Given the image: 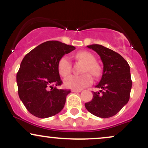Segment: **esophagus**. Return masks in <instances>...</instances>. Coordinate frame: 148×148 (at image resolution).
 Instances as JSON below:
<instances>
[{
    "instance_id": "esophagus-1",
    "label": "esophagus",
    "mask_w": 148,
    "mask_h": 148,
    "mask_svg": "<svg viewBox=\"0 0 148 148\" xmlns=\"http://www.w3.org/2000/svg\"><path fill=\"white\" fill-rule=\"evenodd\" d=\"M72 92H81V90H74L73 89L72 90Z\"/></svg>"
}]
</instances>
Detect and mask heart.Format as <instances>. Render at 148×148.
<instances>
[{"mask_svg":"<svg viewBox=\"0 0 148 148\" xmlns=\"http://www.w3.org/2000/svg\"><path fill=\"white\" fill-rule=\"evenodd\" d=\"M75 58L85 63L81 72H89L95 77L99 76L100 69L99 66L95 63L96 59L92 54L88 51H79L75 55ZM58 70L59 74L64 77L70 74L72 71V63L67 56L60 58L58 62ZM92 81V77L89 74H84L79 76L71 75L64 79V85L67 88L81 90L91 85Z\"/></svg>","mask_w":148,"mask_h":148,"instance_id":"heart-1","label":"heart"}]
</instances>
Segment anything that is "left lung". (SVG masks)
<instances>
[{
    "mask_svg": "<svg viewBox=\"0 0 148 148\" xmlns=\"http://www.w3.org/2000/svg\"><path fill=\"white\" fill-rule=\"evenodd\" d=\"M88 48L101 58L103 67L101 79L92 92L90 101L85 103L86 109L95 116L107 118L116 115L129 101L132 81L130 67L120 54L102 45H91Z\"/></svg>",
    "mask_w": 148,
    "mask_h": 148,
    "instance_id": "8db88e82",
    "label": "left lung"
}]
</instances>
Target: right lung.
Here are the masks:
<instances>
[{"label":"right lung","instance_id":"right-lung-1","mask_svg":"<svg viewBox=\"0 0 148 148\" xmlns=\"http://www.w3.org/2000/svg\"><path fill=\"white\" fill-rule=\"evenodd\" d=\"M75 49L74 46L58 41H47L23 58L16 74L18 93L32 115L46 118L62 111L66 97L71 91L56 88L62 83L58 62L64 54Z\"/></svg>","mask_w":148,"mask_h":148}]
</instances>
